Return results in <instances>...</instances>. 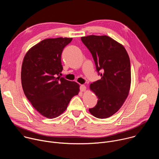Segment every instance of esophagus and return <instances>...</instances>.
<instances>
[{"instance_id":"1","label":"esophagus","mask_w":159,"mask_h":159,"mask_svg":"<svg viewBox=\"0 0 159 159\" xmlns=\"http://www.w3.org/2000/svg\"><path fill=\"white\" fill-rule=\"evenodd\" d=\"M85 89H86V87L84 85H81L80 86V90L81 92H84Z\"/></svg>"}]
</instances>
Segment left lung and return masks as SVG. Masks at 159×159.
Masks as SVG:
<instances>
[{"instance_id":"1","label":"left lung","mask_w":159,"mask_h":159,"mask_svg":"<svg viewBox=\"0 0 159 159\" xmlns=\"http://www.w3.org/2000/svg\"><path fill=\"white\" fill-rule=\"evenodd\" d=\"M81 40L93 57L101 79L90 88L98 96V103L89 112L98 118L116 113L128 97L131 84L129 56L123 45L107 36L90 35Z\"/></svg>"}]
</instances>
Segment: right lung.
Segmentation results:
<instances>
[{
  "instance_id": "add662e5",
  "label": "right lung",
  "mask_w": 159,
  "mask_h": 159,
  "mask_svg": "<svg viewBox=\"0 0 159 159\" xmlns=\"http://www.w3.org/2000/svg\"><path fill=\"white\" fill-rule=\"evenodd\" d=\"M72 38H50L41 41L26 54L21 69L24 93L32 106L44 117L54 118L66 110L78 94L79 85L60 77L61 55Z\"/></svg>"
}]
</instances>
